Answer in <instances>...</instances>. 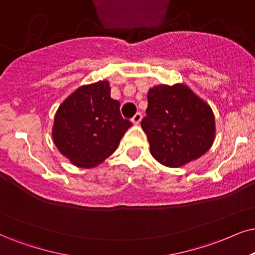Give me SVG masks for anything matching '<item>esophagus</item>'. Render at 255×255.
I'll return each mask as SVG.
<instances>
[{"mask_svg": "<svg viewBox=\"0 0 255 255\" xmlns=\"http://www.w3.org/2000/svg\"><path fill=\"white\" fill-rule=\"evenodd\" d=\"M141 120H142V114H141V113H136V114L131 118V122H133L134 125H138Z\"/></svg>", "mask_w": 255, "mask_h": 255, "instance_id": "1", "label": "esophagus"}]
</instances>
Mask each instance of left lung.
<instances>
[{"instance_id":"left-lung-1","label":"left lung","mask_w":255,"mask_h":255,"mask_svg":"<svg viewBox=\"0 0 255 255\" xmlns=\"http://www.w3.org/2000/svg\"><path fill=\"white\" fill-rule=\"evenodd\" d=\"M141 127L150 153L163 166L181 167L204 155L215 136L213 112L186 85H160L148 92Z\"/></svg>"}]
</instances>
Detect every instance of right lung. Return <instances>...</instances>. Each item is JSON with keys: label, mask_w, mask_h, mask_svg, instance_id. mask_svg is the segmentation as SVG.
Listing matches in <instances>:
<instances>
[{"label": "right lung", "mask_w": 255, "mask_h": 255, "mask_svg": "<svg viewBox=\"0 0 255 255\" xmlns=\"http://www.w3.org/2000/svg\"><path fill=\"white\" fill-rule=\"evenodd\" d=\"M131 122L121 117L108 81L82 86L57 109L53 140L60 153L81 168L102 163L117 149Z\"/></svg>", "instance_id": "obj_1"}]
</instances>
